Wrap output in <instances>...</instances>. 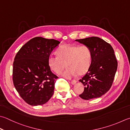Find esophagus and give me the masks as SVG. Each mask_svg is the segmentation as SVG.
Here are the masks:
<instances>
[{"label":"esophagus","instance_id":"obj_1","mask_svg":"<svg viewBox=\"0 0 130 130\" xmlns=\"http://www.w3.org/2000/svg\"><path fill=\"white\" fill-rule=\"evenodd\" d=\"M71 83H72V85H75V84L77 83V81L75 80H71Z\"/></svg>","mask_w":130,"mask_h":130}]
</instances>
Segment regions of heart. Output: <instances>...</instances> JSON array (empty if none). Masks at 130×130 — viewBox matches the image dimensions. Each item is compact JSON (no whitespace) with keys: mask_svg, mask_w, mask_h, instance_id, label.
Here are the masks:
<instances>
[{"mask_svg":"<svg viewBox=\"0 0 130 130\" xmlns=\"http://www.w3.org/2000/svg\"><path fill=\"white\" fill-rule=\"evenodd\" d=\"M57 55L51 54L48 64L53 72L60 74L67 65L68 68L62 73L63 77L71 78L77 74L85 73L91 64L92 52L87 45H66L58 48Z\"/></svg>","mask_w":130,"mask_h":130,"instance_id":"1","label":"heart"}]
</instances>
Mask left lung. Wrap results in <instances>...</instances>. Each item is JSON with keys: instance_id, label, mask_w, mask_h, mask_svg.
Instances as JSON below:
<instances>
[{"instance_id": "left-lung-1", "label": "left lung", "mask_w": 130, "mask_h": 130, "mask_svg": "<svg viewBox=\"0 0 130 130\" xmlns=\"http://www.w3.org/2000/svg\"><path fill=\"white\" fill-rule=\"evenodd\" d=\"M91 50V63L87 73L79 80L85 86L79 97L84 100L100 98L110 90L118 67L113 47L96 37L76 39Z\"/></svg>"}]
</instances>
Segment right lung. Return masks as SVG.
<instances>
[{
    "label": "right lung",
    "mask_w": 130,
    "mask_h": 130,
    "mask_svg": "<svg viewBox=\"0 0 130 130\" xmlns=\"http://www.w3.org/2000/svg\"><path fill=\"white\" fill-rule=\"evenodd\" d=\"M60 43L35 37L23 45L14 57L13 82L21 98L30 105H43L53 95L58 77L51 70L48 58Z\"/></svg>",
    "instance_id": "1"
}]
</instances>
